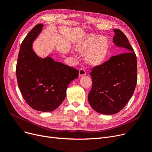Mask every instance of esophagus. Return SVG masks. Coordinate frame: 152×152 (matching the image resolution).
I'll use <instances>...</instances> for the list:
<instances>
[{
    "label": "esophagus",
    "instance_id": "1",
    "mask_svg": "<svg viewBox=\"0 0 152 152\" xmlns=\"http://www.w3.org/2000/svg\"><path fill=\"white\" fill-rule=\"evenodd\" d=\"M86 75V71L85 70V68H81L79 71V75L80 76H85Z\"/></svg>",
    "mask_w": 152,
    "mask_h": 152
}]
</instances>
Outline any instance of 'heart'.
<instances>
[{"mask_svg": "<svg viewBox=\"0 0 152 152\" xmlns=\"http://www.w3.org/2000/svg\"><path fill=\"white\" fill-rule=\"evenodd\" d=\"M110 43L105 36L95 34L88 35L77 44L76 50L80 54H85V60L93 66L103 63L110 53Z\"/></svg>", "mask_w": 152, "mask_h": 152, "instance_id": "heart-1", "label": "heart"}]
</instances>
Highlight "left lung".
Masks as SVG:
<instances>
[{
    "instance_id": "1",
    "label": "left lung",
    "mask_w": 152,
    "mask_h": 152,
    "mask_svg": "<svg viewBox=\"0 0 152 152\" xmlns=\"http://www.w3.org/2000/svg\"><path fill=\"white\" fill-rule=\"evenodd\" d=\"M113 41L126 53L111 56L101 65L91 69L92 88L88 102L98 113H118L132 96L137 83V56L126 36L120 29L113 30Z\"/></svg>"
}]
</instances>
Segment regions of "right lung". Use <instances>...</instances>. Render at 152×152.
<instances>
[{"label": "right lung", "mask_w": 152, "mask_h": 152, "mask_svg": "<svg viewBox=\"0 0 152 152\" xmlns=\"http://www.w3.org/2000/svg\"><path fill=\"white\" fill-rule=\"evenodd\" d=\"M42 27L43 24H37L21 43L16 76L26 103L34 110L47 112L55 110L63 103L67 86L78 77L79 71L49 56L42 59L33 51L32 42Z\"/></svg>", "instance_id": "add662e5"}]
</instances>
